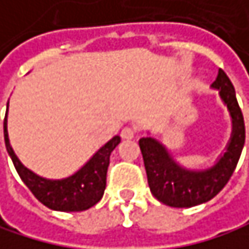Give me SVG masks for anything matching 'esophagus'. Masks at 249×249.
Masks as SVG:
<instances>
[{
	"instance_id": "34e87169",
	"label": "esophagus",
	"mask_w": 249,
	"mask_h": 249,
	"mask_svg": "<svg viewBox=\"0 0 249 249\" xmlns=\"http://www.w3.org/2000/svg\"><path fill=\"white\" fill-rule=\"evenodd\" d=\"M134 136H136V130L131 127H125L121 131V139H124V140H131V139H134Z\"/></svg>"
}]
</instances>
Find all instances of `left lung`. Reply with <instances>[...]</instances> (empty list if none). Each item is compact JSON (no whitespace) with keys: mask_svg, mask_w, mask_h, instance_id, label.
<instances>
[{"mask_svg":"<svg viewBox=\"0 0 249 249\" xmlns=\"http://www.w3.org/2000/svg\"><path fill=\"white\" fill-rule=\"evenodd\" d=\"M212 89L219 90L232 121V133L225 152L212 166L188 169L179 165L159 140L147 136L139 142L150 191L166 206L194 207L210 201L228 184L241 158L245 143V124L233 84L223 70H219Z\"/></svg>","mask_w":249,"mask_h":249,"instance_id":"8db88e82","label":"left lung"}]
</instances>
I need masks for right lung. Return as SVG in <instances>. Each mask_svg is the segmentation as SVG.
Returning a JSON list of instances; mask_svg holds the SVG:
<instances>
[{"label": "right lung", "instance_id": "add662e5", "mask_svg": "<svg viewBox=\"0 0 249 249\" xmlns=\"http://www.w3.org/2000/svg\"><path fill=\"white\" fill-rule=\"evenodd\" d=\"M7 116L8 103L4 119V140L7 152L21 181L43 206L56 212H83L100 201L106 188L109 158L113 149L121 143L119 136L112 137L72 175L61 179H49L26 168L16 156L8 139Z\"/></svg>", "mask_w": 249, "mask_h": 249}]
</instances>
